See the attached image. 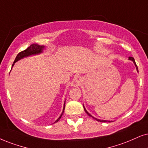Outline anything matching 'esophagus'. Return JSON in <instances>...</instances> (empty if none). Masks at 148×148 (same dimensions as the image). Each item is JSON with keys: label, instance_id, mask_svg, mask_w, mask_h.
I'll return each instance as SVG.
<instances>
[{"label": "esophagus", "instance_id": "obj_1", "mask_svg": "<svg viewBox=\"0 0 148 148\" xmlns=\"http://www.w3.org/2000/svg\"><path fill=\"white\" fill-rule=\"evenodd\" d=\"M75 82H76V83H77V84H81L82 83H83V79H82V78L80 77V76H78V77L76 78Z\"/></svg>", "mask_w": 148, "mask_h": 148}]
</instances>
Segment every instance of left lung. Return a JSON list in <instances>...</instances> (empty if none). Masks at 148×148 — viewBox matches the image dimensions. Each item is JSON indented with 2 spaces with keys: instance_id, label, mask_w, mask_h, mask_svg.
Listing matches in <instances>:
<instances>
[{
  "instance_id": "8db88e82",
  "label": "left lung",
  "mask_w": 148,
  "mask_h": 148,
  "mask_svg": "<svg viewBox=\"0 0 148 148\" xmlns=\"http://www.w3.org/2000/svg\"><path fill=\"white\" fill-rule=\"evenodd\" d=\"M128 59H129V60L132 61V62L134 63V65H135V67H136V71H137V72H139V70H138V68H137V65H136V63H135V61H134V58H133V57H129ZM83 108H84V110H85V113H87L88 115H89V116H90V117H92V118H93V119H96V120H97V121H100V122H106V121H108V122H110V121H108V120H102V119H97V118H96V117H93V116L91 115V114L89 113V112H88V111H87V110H86V108H85V106H84V105H83Z\"/></svg>"
}]
</instances>
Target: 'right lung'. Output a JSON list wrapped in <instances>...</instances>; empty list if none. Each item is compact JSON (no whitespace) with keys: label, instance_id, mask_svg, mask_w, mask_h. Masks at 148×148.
<instances>
[{"label":"right lung","instance_id":"right-lung-1","mask_svg":"<svg viewBox=\"0 0 148 148\" xmlns=\"http://www.w3.org/2000/svg\"><path fill=\"white\" fill-rule=\"evenodd\" d=\"M45 49V46H40V45H38L37 44H33L32 45L28 47L27 49L23 50V51L20 52V53L18 54V55L16 56V59H15L14 63H13L12 67L14 65V63L17 62L18 61L20 60V59H23L24 57H29V56L31 55H39V54L42 53L44 51V50ZM65 101L64 102V104H63V111L61 113V115L59 116V118H58L57 120L55 121V123L57 122L59 119H61V116L63 115V113H64V110H65Z\"/></svg>","mask_w":148,"mask_h":148}]
</instances>
